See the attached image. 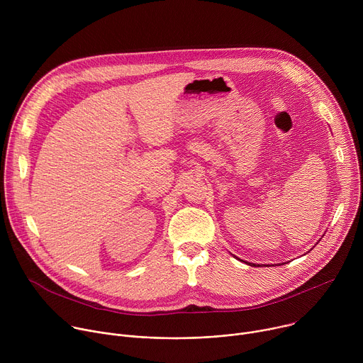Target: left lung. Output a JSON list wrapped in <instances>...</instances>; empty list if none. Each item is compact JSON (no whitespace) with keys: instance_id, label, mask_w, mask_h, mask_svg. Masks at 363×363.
Instances as JSON below:
<instances>
[{"instance_id":"1","label":"left lung","mask_w":363,"mask_h":363,"mask_svg":"<svg viewBox=\"0 0 363 363\" xmlns=\"http://www.w3.org/2000/svg\"><path fill=\"white\" fill-rule=\"evenodd\" d=\"M240 262H242V260H240ZM247 264H250V266H252V267H260V264H254V263H248V262H245Z\"/></svg>"}]
</instances>
